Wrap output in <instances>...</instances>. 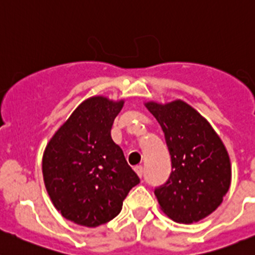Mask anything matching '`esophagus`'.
<instances>
[{
    "mask_svg": "<svg viewBox=\"0 0 255 255\" xmlns=\"http://www.w3.org/2000/svg\"><path fill=\"white\" fill-rule=\"evenodd\" d=\"M134 171L135 172H137V175L139 176V177H142V176H143V167H142V166H135L134 167Z\"/></svg>",
    "mask_w": 255,
    "mask_h": 255,
    "instance_id": "esophagus-1",
    "label": "esophagus"
}]
</instances>
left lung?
<instances>
[{
	"mask_svg": "<svg viewBox=\"0 0 255 255\" xmlns=\"http://www.w3.org/2000/svg\"><path fill=\"white\" fill-rule=\"evenodd\" d=\"M162 127L172 171L154 189L163 213L176 223L192 224L223 203L232 181L229 154L210 123L182 101L144 103Z\"/></svg>",
	"mask_w": 255,
	"mask_h": 255,
	"instance_id": "left-lung-1",
	"label": "left lung"
}]
</instances>
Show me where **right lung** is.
Segmentation results:
<instances>
[{
    "label": "right lung",
    "instance_id": "right-lung-1",
    "mask_svg": "<svg viewBox=\"0 0 255 255\" xmlns=\"http://www.w3.org/2000/svg\"><path fill=\"white\" fill-rule=\"evenodd\" d=\"M125 101L92 97L73 112L52 135L42 156L45 187L65 219L99 227L122 210L139 177L112 139L114 118Z\"/></svg>",
    "mask_w": 255,
    "mask_h": 255
}]
</instances>
